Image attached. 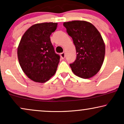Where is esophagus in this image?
<instances>
[{
	"mask_svg": "<svg viewBox=\"0 0 124 124\" xmlns=\"http://www.w3.org/2000/svg\"><path fill=\"white\" fill-rule=\"evenodd\" d=\"M61 57L62 58V59H64L65 58V53H61Z\"/></svg>",
	"mask_w": 124,
	"mask_h": 124,
	"instance_id": "34e87169",
	"label": "esophagus"
}]
</instances>
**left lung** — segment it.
Listing matches in <instances>:
<instances>
[{"label":"left lung","instance_id":"8db88e82","mask_svg":"<svg viewBox=\"0 0 124 124\" xmlns=\"http://www.w3.org/2000/svg\"><path fill=\"white\" fill-rule=\"evenodd\" d=\"M76 48V61L70 64L74 74L85 79L99 71L104 62L105 46L100 32L92 23L84 20L63 23Z\"/></svg>","mask_w":124,"mask_h":124}]
</instances>
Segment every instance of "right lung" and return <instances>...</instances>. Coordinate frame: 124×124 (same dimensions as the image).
Here are the masks:
<instances>
[{
  "label": "right lung",
  "instance_id": "add662e5",
  "mask_svg": "<svg viewBox=\"0 0 124 124\" xmlns=\"http://www.w3.org/2000/svg\"><path fill=\"white\" fill-rule=\"evenodd\" d=\"M57 23H38L31 26L22 37L18 58L22 69L31 80L43 83L57 71L60 56L56 54L50 35Z\"/></svg>",
  "mask_w": 124,
  "mask_h": 124
}]
</instances>
